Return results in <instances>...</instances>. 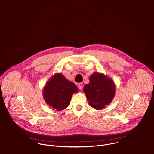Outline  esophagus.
<instances>
[{
	"mask_svg": "<svg viewBox=\"0 0 154 154\" xmlns=\"http://www.w3.org/2000/svg\"><path fill=\"white\" fill-rule=\"evenodd\" d=\"M78 87H79V88L80 90H82V88H83V83H79L78 84Z\"/></svg>",
	"mask_w": 154,
	"mask_h": 154,
	"instance_id": "1",
	"label": "esophagus"
}]
</instances>
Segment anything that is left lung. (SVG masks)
I'll return each mask as SVG.
<instances>
[{"label":"left lung","mask_w":154,"mask_h":154,"mask_svg":"<svg viewBox=\"0 0 154 154\" xmlns=\"http://www.w3.org/2000/svg\"><path fill=\"white\" fill-rule=\"evenodd\" d=\"M89 104L97 110L108 105L115 96L114 82L103 74L94 72L90 77V83L83 88Z\"/></svg>","instance_id":"8db88e82"}]
</instances>
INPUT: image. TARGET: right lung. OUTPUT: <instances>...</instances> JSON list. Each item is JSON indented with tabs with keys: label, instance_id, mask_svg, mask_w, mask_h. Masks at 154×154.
Returning a JSON list of instances; mask_svg holds the SVG:
<instances>
[{
	"label": "right lung",
	"instance_id": "add662e5",
	"mask_svg": "<svg viewBox=\"0 0 154 154\" xmlns=\"http://www.w3.org/2000/svg\"><path fill=\"white\" fill-rule=\"evenodd\" d=\"M77 86L61 74H56L49 80L43 89L46 102L57 111H61L70 104L72 94L77 93Z\"/></svg>",
	"mask_w": 154,
	"mask_h": 154
}]
</instances>
